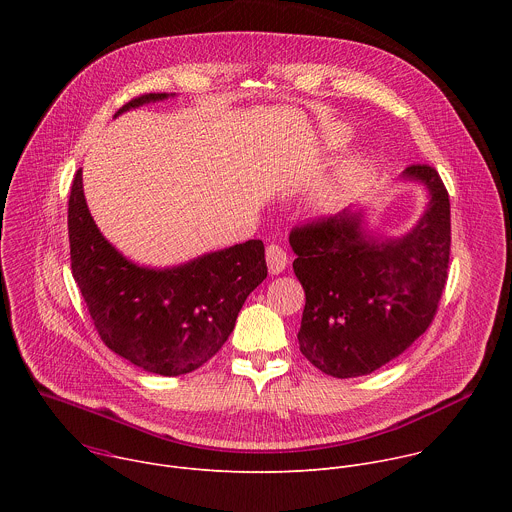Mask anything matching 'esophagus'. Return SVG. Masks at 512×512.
<instances>
[{
  "mask_svg": "<svg viewBox=\"0 0 512 512\" xmlns=\"http://www.w3.org/2000/svg\"><path fill=\"white\" fill-rule=\"evenodd\" d=\"M265 259H267V269L271 275H279L287 267V253L279 245H269L265 249Z\"/></svg>",
  "mask_w": 512,
  "mask_h": 512,
  "instance_id": "obj_1",
  "label": "esophagus"
}]
</instances>
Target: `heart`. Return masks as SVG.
Segmentation results:
<instances>
[{
  "label": "heart",
  "mask_w": 512,
  "mask_h": 512,
  "mask_svg": "<svg viewBox=\"0 0 512 512\" xmlns=\"http://www.w3.org/2000/svg\"><path fill=\"white\" fill-rule=\"evenodd\" d=\"M356 172H358V164H356V162H350V164L340 172V182L352 180V178L356 176Z\"/></svg>",
  "instance_id": "heart-1"
}]
</instances>
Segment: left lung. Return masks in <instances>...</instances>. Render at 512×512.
<instances>
[{
	"instance_id": "1",
	"label": "left lung",
	"mask_w": 512,
	"mask_h": 512,
	"mask_svg": "<svg viewBox=\"0 0 512 512\" xmlns=\"http://www.w3.org/2000/svg\"><path fill=\"white\" fill-rule=\"evenodd\" d=\"M403 176L423 182L431 196L405 237L364 235L360 212L350 210L289 233L306 291L300 350L326 375L350 379L381 369L437 314L450 265V196L433 166L411 164Z\"/></svg>"
}]
</instances>
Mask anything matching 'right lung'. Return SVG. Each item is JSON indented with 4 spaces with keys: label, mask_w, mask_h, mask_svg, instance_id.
<instances>
[{
    "label": "right lung",
    "mask_w": 512,
    "mask_h": 512,
    "mask_svg": "<svg viewBox=\"0 0 512 512\" xmlns=\"http://www.w3.org/2000/svg\"><path fill=\"white\" fill-rule=\"evenodd\" d=\"M166 97L139 95L115 117ZM68 241L72 277L105 346L162 377L192 373L221 350L247 296L267 277L259 239L164 271L129 263L93 221L83 194V170H77L70 186Z\"/></svg>",
    "instance_id": "1"
}]
</instances>
